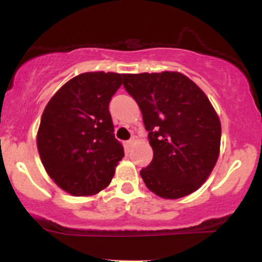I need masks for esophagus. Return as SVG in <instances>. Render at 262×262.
<instances>
[{"label":"esophagus","mask_w":262,"mask_h":262,"mask_svg":"<svg viewBox=\"0 0 262 262\" xmlns=\"http://www.w3.org/2000/svg\"><path fill=\"white\" fill-rule=\"evenodd\" d=\"M135 143H137V137H133V138H132L130 140L128 141V145L130 146V148H132V146H134V145H135Z\"/></svg>","instance_id":"esophagus-1"}]
</instances>
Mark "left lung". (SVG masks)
Returning <instances> with one entry per match:
<instances>
[{
  "mask_svg": "<svg viewBox=\"0 0 262 262\" xmlns=\"http://www.w3.org/2000/svg\"><path fill=\"white\" fill-rule=\"evenodd\" d=\"M123 85L140 108L154 151L140 171L146 187L165 200L193 193L221 151V121L206 93L177 71L124 74Z\"/></svg>",
  "mask_w": 262,
  "mask_h": 262,
  "instance_id": "1",
  "label": "left lung"
}]
</instances>
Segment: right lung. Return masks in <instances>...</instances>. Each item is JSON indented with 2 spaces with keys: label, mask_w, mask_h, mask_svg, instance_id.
I'll return each mask as SVG.
<instances>
[{
  "label": "right lung",
  "mask_w": 262,
  "mask_h": 262,
  "mask_svg": "<svg viewBox=\"0 0 262 262\" xmlns=\"http://www.w3.org/2000/svg\"><path fill=\"white\" fill-rule=\"evenodd\" d=\"M123 74L83 73L62 85L41 114L37 146L50 179L73 196L97 194L124 156L108 111Z\"/></svg>",
  "instance_id": "1"
}]
</instances>
